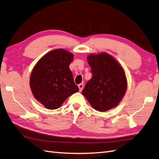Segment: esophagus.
Returning a JSON list of instances; mask_svg holds the SVG:
<instances>
[{
  "mask_svg": "<svg viewBox=\"0 0 159 159\" xmlns=\"http://www.w3.org/2000/svg\"><path fill=\"white\" fill-rule=\"evenodd\" d=\"M78 87H79V89H80V92H81L83 90V88H84V84L81 83L80 84L78 85Z\"/></svg>",
  "mask_w": 159,
  "mask_h": 159,
  "instance_id": "obj_1",
  "label": "esophagus"
}]
</instances>
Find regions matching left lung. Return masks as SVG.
Here are the masks:
<instances>
[{"mask_svg":"<svg viewBox=\"0 0 159 159\" xmlns=\"http://www.w3.org/2000/svg\"><path fill=\"white\" fill-rule=\"evenodd\" d=\"M92 74L82 94L93 108L106 111L118 105L127 89V80L122 67L105 52L87 57Z\"/></svg>","mask_w":159,"mask_h":159,"instance_id":"8db88e82","label":"left lung"}]
</instances>
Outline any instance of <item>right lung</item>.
<instances>
[{
    "instance_id": "add662e5",
    "label": "right lung",
    "mask_w": 159,
    "mask_h": 159,
    "mask_svg": "<svg viewBox=\"0 0 159 159\" xmlns=\"http://www.w3.org/2000/svg\"><path fill=\"white\" fill-rule=\"evenodd\" d=\"M73 59L71 53L57 49L43 55L33 67L30 88L35 99L46 108H59L68 97L79 91L69 67Z\"/></svg>"
}]
</instances>
